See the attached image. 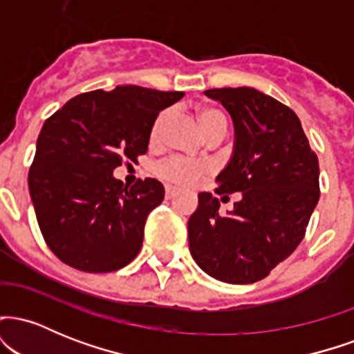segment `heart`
<instances>
[{"label": "heart", "instance_id": "heart-1", "mask_svg": "<svg viewBox=\"0 0 354 354\" xmlns=\"http://www.w3.org/2000/svg\"><path fill=\"white\" fill-rule=\"evenodd\" d=\"M208 146H213V143H209V145H208Z\"/></svg>", "mask_w": 354, "mask_h": 354}]
</instances>
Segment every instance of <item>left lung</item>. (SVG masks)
Returning a JSON list of instances; mask_svg holds the SVG:
<instances>
[{"label":"left lung","instance_id":"left-lung-1","mask_svg":"<svg viewBox=\"0 0 354 354\" xmlns=\"http://www.w3.org/2000/svg\"><path fill=\"white\" fill-rule=\"evenodd\" d=\"M176 101L174 91L128 84L75 96L44 121L28 186L44 241L68 266L109 273L140 253L165 188L113 171L148 151L158 115Z\"/></svg>","mask_w":354,"mask_h":354}]
</instances>
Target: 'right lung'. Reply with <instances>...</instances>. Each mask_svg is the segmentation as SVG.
<instances>
[{
    "label": "right lung",
    "instance_id": "1",
    "mask_svg": "<svg viewBox=\"0 0 354 354\" xmlns=\"http://www.w3.org/2000/svg\"><path fill=\"white\" fill-rule=\"evenodd\" d=\"M234 126L233 153L214 193L198 194L189 251L223 283L266 278L298 248L319 200V165L298 116L254 88L208 89Z\"/></svg>",
    "mask_w": 354,
    "mask_h": 354
}]
</instances>
